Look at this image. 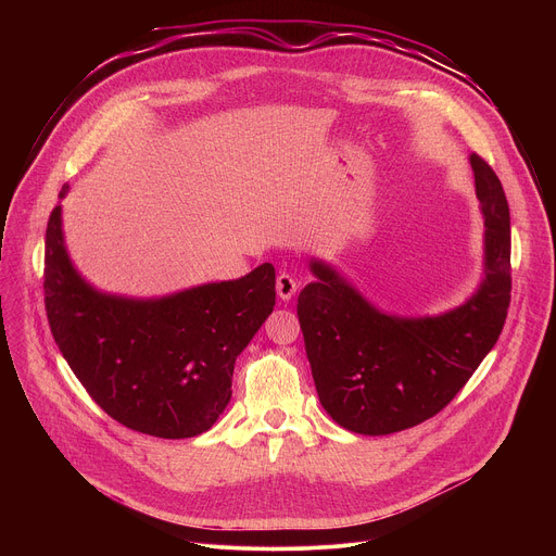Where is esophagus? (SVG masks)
I'll list each match as a JSON object with an SVG mask.
<instances>
[{"mask_svg":"<svg viewBox=\"0 0 556 556\" xmlns=\"http://www.w3.org/2000/svg\"><path fill=\"white\" fill-rule=\"evenodd\" d=\"M296 288H299V281H296L292 275L281 273V275L277 277V294H279L283 301H290V299L294 296Z\"/></svg>","mask_w":556,"mask_h":556,"instance_id":"34e87169","label":"esophagus"}]
</instances>
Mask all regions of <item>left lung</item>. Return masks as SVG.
Masks as SVG:
<instances>
[{
  "label": "left lung",
  "mask_w": 556,
  "mask_h": 556,
  "mask_svg": "<svg viewBox=\"0 0 556 556\" xmlns=\"http://www.w3.org/2000/svg\"><path fill=\"white\" fill-rule=\"evenodd\" d=\"M484 215V279L462 305L405 319L374 307L330 264L296 303L305 354L324 409L363 435L412 429L440 414L497 343L510 303V211L500 178L470 153Z\"/></svg>",
  "instance_id": "obj_1"
}]
</instances>
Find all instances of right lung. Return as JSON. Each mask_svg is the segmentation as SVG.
I'll return each instance as SVG.
<instances>
[{
    "label": "right lung",
    "instance_id": "add662e5",
    "mask_svg": "<svg viewBox=\"0 0 556 556\" xmlns=\"http://www.w3.org/2000/svg\"><path fill=\"white\" fill-rule=\"evenodd\" d=\"M43 292L52 337L92 401L127 429L180 440L208 431L226 409L235 358L275 307V268L161 299L105 294L72 266L56 204Z\"/></svg>",
    "mask_w": 556,
    "mask_h": 556
}]
</instances>
